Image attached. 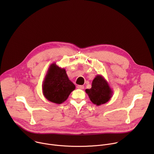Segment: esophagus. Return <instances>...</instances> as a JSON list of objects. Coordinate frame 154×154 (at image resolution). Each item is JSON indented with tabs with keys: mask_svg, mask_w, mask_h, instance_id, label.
<instances>
[{
	"mask_svg": "<svg viewBox=\"0 0 154 154\" xmlns=\"http://www.w3.org/2000/svg\"><path fill=\"white\" fill-rule=\"evenodd\" d=\"M77 87V88L80 89V90L84 89V86H83V85H78Z\"/></svg>",
	"mask_w": 154,
	"mask_h": 154,
	"instance_id": "34e87169",
	"label": "esophagus"
}]
</instances>
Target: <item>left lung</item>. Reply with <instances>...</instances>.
Instances as JSON below:
<instances>
[{
  "label": "left lung",
  "instance_id": "obj_1",
  "mask_svg": "<svg viewBox=\"0 0 154 154\" xmlns=\"http://www.w3.org/2000/svg\"><path fill=\"white\" fill-rule=\"evenodd\" d=\"M91 101L99 106L109 100L113 96V91L108 83L101 75H97L92 82L91 88L86 89Z\"/></svg>",
  "mask_w": 154,
  "mask_h": 154
}]
</instances>
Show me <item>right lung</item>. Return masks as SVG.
<instances>
[{"mask_svg":"<svg viewBox=\"0 0 154 154\" xmlns=\"http://www.w3.org/2000/svg\"><path fill=\"white\" fill-rule=\"evenodd\" d=\"M75 88L64 68L54 63L50 65L42 85V93L49 101L60 104L66 100Z\"/></svg>","mask_w":154,"mask_h":154,"instance_id":"1","label":"right lung"}]
</instances>
